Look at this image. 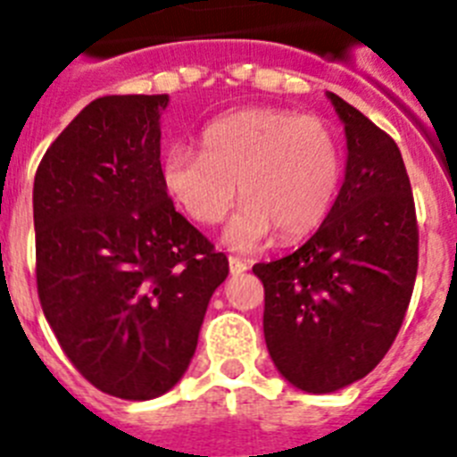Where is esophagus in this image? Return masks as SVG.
Instances as JSON below:
<instances>
[{"mask_svg":"<svg viewBox=\"0 0 457 457\" xmlns=\"http://www.w3.org/2000/svg\"><path fill=\"white\" fill-rule=\"evenodd\" d=\"M228 268H231V274H242L249 268V263L237 256H228Z\"/></svg>","mask_w":457,"mask_h":457,"instance_id":"34e87169","label":"esophagus"}]
</instances>
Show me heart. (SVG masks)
I'll list each match as a JSON object with an SVG mask.
<instances>
[{
    "instance_id": "heart-1",
    "label": "heart",
    "mask_w": 457,
    "mask_h": 457,
    "mask_svg": "<svg viewBox=\"0 0 457 457\" xmlns=\"http://www.w3.org/2000/svg\"><path fill=\"white\" fill-rule=\"evenodd\" d=\"M237 194L242 208L226 228L233 249L249 252L278 228L302 237L325 221L341 183V153L318 116L284 107H252L210 120L201 153L169 148L162 185L201 226L221 221Z\"/></svg>"
}]
</instances>
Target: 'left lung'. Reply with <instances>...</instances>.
<instances>
[{
  "instance_id": "obj_1",
  "label": "left lung",
  "mask_w": 457,
  "mask_h": 457,
  "mask_svg": "<svg viewBox=\"0 0 457 457\" xmlns=\"http://www.w3.org/2000/svg\"><path fill=\"white\" fill-rule=\"evenodd\" d=\"M345 180L329 215L297 252L253 265L263 281V332L278 373L297 389L353 385L389 353L419 268L410 176L395 141L337 93Z\"/></svg>"
}]
</instances>
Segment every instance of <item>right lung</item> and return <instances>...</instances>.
<instances>
[{"label":"right lung","instance_id":"obj_1","mask_svg":"<svg viewBox=\"0 0 457 457\" xmlns=\"http://www.w3.org/2000/svg\"><path fill=\"white\" fill-rule=\"evenodd\" d=\"M169 96L93 100L34 179L36 286L56 341L96 389L151 401L194 357L228 258L162 185Z\"/></svg>","mask_w":457,"mask_h":457}]
</instances>
